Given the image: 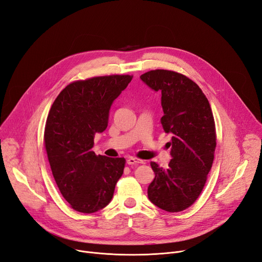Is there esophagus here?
<instances>
[{
  "label": "esophagus",
  "mask_w": 262,
  "mask_h": 262,
  "mask_svg": "<svg viewBox=\"0 0 262 262\" xmlns=\"http://www.w3.org/2000/svg\"><path fill=\"white\" fill-rule=\"evenodd\" d=\"M126 163L128 165H138V164H143V161H142V159L136 158V157H128L126 159Z\"/></svg>",
  "instance_id": "1"
}]
</instances>
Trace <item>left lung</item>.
<instances>
[{"label":"left lung","mask_w":262,"mask_h":262,"mask_svg":"<svg viewBox=\"0 0 262 262\" xmlns=\"http://www.w3.org/2000/svg\"><path fill=\"white\" fill-rule=\"evenodd\" d=\"M140 79L162 93L161 123L165 133L172 135L168 167L151 162L155 178L147 197L167 212L183 211L199 197L213 164L216 134L209 100L194 81L176 72L151 71Z\"/></svg>","instance_id":"obj_1"}]
</instances>
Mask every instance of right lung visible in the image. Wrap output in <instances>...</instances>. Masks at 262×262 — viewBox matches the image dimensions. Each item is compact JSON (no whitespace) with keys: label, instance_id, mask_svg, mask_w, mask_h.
I'll list each match as a JSON object with an SVG mask.
<instances>
[{"label":"right lung","instance_id":"add662e5","mask_svg":"<svg viewBox=\"0 0 262 262\" xmlns=\"http://www.w3.org/2000/svg\"><path fill=\"white\" fill-rule=\"evenodd\" d=\"M132 78L112 75L73 82L51 106L43 135L49 164L62 196L78 212L108 206L123 174V157L96 155L92 147L95 134L108 126L113 101Z\"/></svg>","mask_w":262,"mask_h":262}]
</instances>
